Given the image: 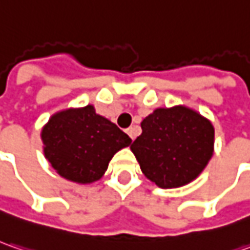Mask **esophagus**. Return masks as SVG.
I'll return each instance as SVG.
<instances>
[{"label":"esophagus","instance_id":"esophagus-1","mask_svg":"<svg viewBox=\"0 0 250 250\" xmlns=\"http://www.w3.org/2000/svg\"><path fill=\"white\" fill-rule=\"evenodd\" d=\"M127 134L130 135V138L134 140L135 138V127H130V128H127Z\"/></svg>","mask_w":250,"mask_h":250}]
</instances>
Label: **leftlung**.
<instances>
[{
	"mask_svg": "<svg viewBox=\"0 0 250 250\" xmlns=\"http://www.w3.org/2000/svg\"><path fill=\"white\" fill-rule=\"evenodd\" d=\"M141 128L130 149L145 177L160 188L189 184L213 156L214 127L188 106L155 109Z\"/></svg>",
	"mask_w": 250,
	"mask_h": 250,
	"instance_id": "8db88e82",
	"label": "left lung"
}]
</instances>
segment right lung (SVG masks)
I'll list each match as a JSON object with an SVG mask.
<instances>
[{
  "instance_id": "add662e5",
  "label": "right lung",
  "mask_w": 250,
  "mask_h": 250,
  "mask_svg": "<svg viewBox=\"0 0 250 250\" xmlns=\"http://www.w3.org/2000/svg\"><path fill=\"white\" fill-rule=\"evenodd\" d=\"M41 140L54 170L77 184L98 181L113 155L131 144L127 134L92 105L54 113L41 130Z\"/></svg>"
}]
</instances>
